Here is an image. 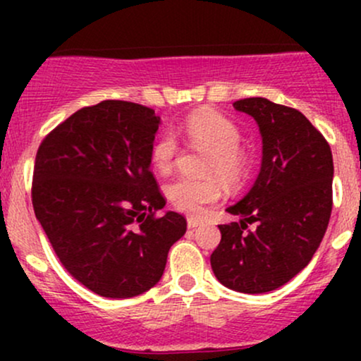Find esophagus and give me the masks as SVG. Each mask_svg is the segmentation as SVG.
Wrapping results in <instances>:
<instances>
[{
    "label": "esophagus",
    "instance_id": "1",
    "mask_svg": "<svg viewBox=\"0 0 361 361\" xmlns=\"http://www.w3.org/2000/svg\"><path fill=\"white\" fill-rule=\"evenodd\" d=\"M202 224L200 219L197 217H188V229H195V227H198Z\"/></svg>",
    "mask_w": 361,
    "mask_h": 361
}]
</instances>
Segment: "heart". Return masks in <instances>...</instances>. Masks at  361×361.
Returning a JSON list of instances; mask_svg holds the SVG:
<instances>
[{
	"mask_svg": "<svg viewBox=\"0 0 361 361\" xmlns=\"http://www.w3.org/2000/svg\"><path fill=\"white\" fill-rule=\"evenodd\" d=\"M185 137L195 146L207 149L204 161L205 178L180 176L168 185L169 200L181 212L198 215L209 204L221 198L222 178L227 185H239L247 175V156L239 146L241 132L231 118L215 110L192 111L181 126ZM178 140L171 130L161 132L151 146V163L157 171L166 175L178 157Z\"/></svg>",
	"mask_w": 361,
	"mask_h": 361,
	"instance_id": "obj_1",
	"label": "heart"
}]
</instances>
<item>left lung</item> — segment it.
<instances>
[{"label": "left lung", "instance_id": "8db88e82", "mask_svg": "<svg viewBox=\"0 0 361 361\" xmlns=\"http://www.w3.org/2000/svg\"><path fill=\"white\" fill-rule=\"evenodd\" d=\"M234 109L258 122L263 163L251 192L227 209L243 221L219 226L222 239L210 264L227 288L264 293L304 270L324 238L333 210V154L299 110L267 98H244ZM250 223L257 224L252 231Z\"/></svg>", "mask_w": 361, "mask_h": 361}]
</instances>
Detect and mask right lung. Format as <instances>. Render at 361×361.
Instances as JSON below:
<instances>
[{
	"mask_svg": "<svg viewBox=\"0 0 361 361\" xmlns=\"http://www.w3.org/2000/svg\"><path fill=\"white\" fill-rule=\"evenodd\" d=\"M159 127L154 110L105 100L52 128L35 156L32 204L54 252L73 279L110 299L159 281L168 251L186 233L151 171Z\"/></svg>",
	"mask_w": 361,
	"mask_h": 361,
	"instance_id": "1",
	"label": "right lung"
}]
</instances>
